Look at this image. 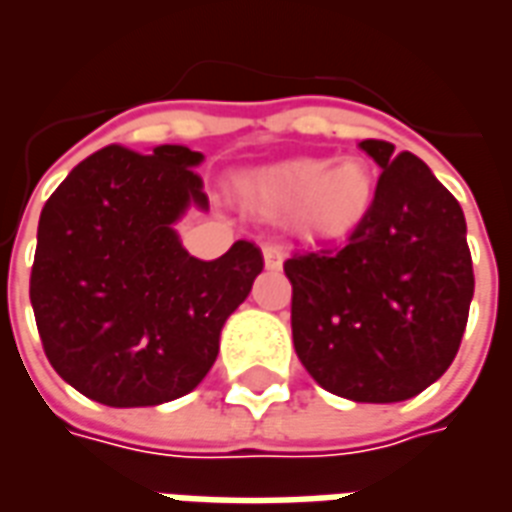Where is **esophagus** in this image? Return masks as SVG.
<instances>
[{
	"label": "esophagus",
	"instance_id": "esophagus-1",
	"mask_svg": "<svg viewBox=\"0 0 512 512\" xmlns=\"http://www.w3.org/2000/svg\"><path fill=\"white\" fill-rule=\"evenodd\" d=\"M263 260H266L268 271H279L285 263V249L279 244H266L263 246Z\"/></svg>",
	"mask_w": 512,
	"mask_h": 512
}]
</instances>
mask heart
Segmentation results:
<instances>
[{
  "mask_svg": "<svg viewBox=\"0 0 512 512\" xmlns=\"http://www.w3.org/2000/svg\"><path fill=\"white\" fill-rule=\"evenodd\" d=\"M238 186L260 211L290 213L312 241L348 238L376 202V175L362 158H296L249 172Z\"/></svg>",
  "mask_w": 512,
  "mask_h": 512,
  "instance_id": "1",
  "label": "heart"
}]
</instances>
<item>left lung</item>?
I'll use <instances>...</instances> for the list:
<instances>
[{
    "label": "left lung",
    "mask_w": 512,
    "mask_h": 512,
    "mask_svg": "<svg viewBox=\"0 0 512 512\" xmlns=\"http://www.w3.org/2000/svg\"><path fill=\"white\" fill-rule=\"evenodd\" d=\"M381 167L376 202L343 249L285 260L293 348L332 395L400 403L444 376L474 296L466 219L414 153L359 142Z\"/></svg>",
    "instance_id": "1"
}]
</instances>
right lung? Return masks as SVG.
Segmentation results:
<instances>
[{
    "instance_id": "obj_1",
    "label": "right lung",
    "mask_w": 512,
    "mask_h": 512,
    "mask_svg": "<svg viewBox=\"0 0 512 512\" xmlns=\"http://www.w3.org/2000/svg\"><path fill=\"white\" fill-rule=\"evenodd\" d=\"M202 158L183 145L147 156L109 145L40 211L29 299L51 367L90 400L136 408L189 395L263 271L249 241L216 260L180 244L183 213L208 211Z\"/></svg>"
}]
</instances>
